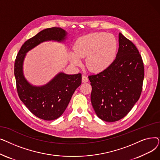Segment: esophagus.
I'll use <instances>...</instances> for the list:
<instances>
[{"label": "esophagus", "mask_w": 160, "mask_h": 160, "mask_svg": "<svg viewBox=\"0 0 160 160\" xmlns=\"http://www.w3.org/2000/svg\"><path fill=\"white\" fill-rule=\"evenodd\" d=\"M82 81L83 83H86V82H88L89 81V79H88V78L86 77V76L83 75V76H82Z\"/></svg>", "instance_id": "34e87169"}]
</instances>
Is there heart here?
Here are the masks:
<instances>
[{
  "label": "heart",
  "instance_id": "1",
  "mask_svg": "<svg viewBox=\"0 0 160 160\" xmlns=\"http://www.w3.org/2000/svg\"><path fill=\"white\" fill-rule=\"evenodd\" d=\"M117 48V39L112 34L103 32L91 33L76 41L70 59L73 64L78 65L82 63V58L88 56V68L91 71L100 72L115 62Z\"/></svg>",
  "mask_w": 160,
  "mask_h": 160
}]
</instances>
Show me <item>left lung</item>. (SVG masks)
Masks as SVG:
<instances>
[{
    "label": "left lung",
    "mask_w": 160,
    "mask_h": 160,
    "mask_svg": "<svg viewBox=\"0 0 160 160\" xmlns=\"http://www.w3.org/2000/svg\"><path fill=\"white\" fill-rule=\"evenodd\" d=\"M144 65L138 48L119 33V50L113 64L97 74L89 75L91 102L100 119L119 121L139 100L144 79Z\"/></svg>",
    "instance_id": "8db88e82"
}]
</instances>
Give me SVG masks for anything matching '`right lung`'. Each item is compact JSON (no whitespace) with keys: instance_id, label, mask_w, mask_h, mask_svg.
<instances>
[{"instance_id":"right-lung-1","label":"right lung","mask_w":160,"mask_h":160,"mask_svg":"<svg viewBox=\"0 0 160 160\" xmlns=\"http://www.w3.org/2000/svg\"><path fill=\"white\" fill-rule=\"evenodd\" d=\"M67 32L61 28L52 27L39 32L24 42L17 55L14 74L18 95L28 110L38 118L52 121L60 117L66 110L74 91L82 83V74L60 72L43 86H34L25 79L22 65L27 52L46 41L65 39Z\"/></svg>"}]
</instances>
